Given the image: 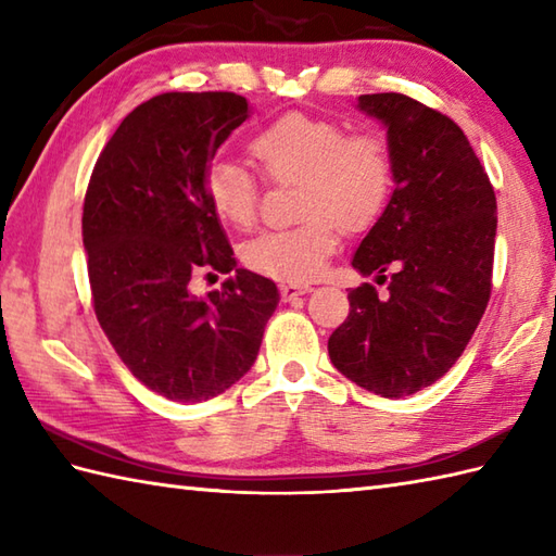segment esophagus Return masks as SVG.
I'll list each match as a JSON object with an SVG mask.
<instances>
[{
  "label": "esophagus",
  "instance_id": "34e87169",
  "mask_svg": "<svg viewBox=\"0 0 556 556\" xmlns=\"http://www.w3.org/2000/svg\"><path fill=\"white\" fill-rule=\"evenodd\" d=\"M279 291H281V299H285V301H293V299L303 296V293H308L311 287H308V285H281Z\"/></svg>",
  "mask_w": 556,
  "mask_h": 556
}]
</instances>
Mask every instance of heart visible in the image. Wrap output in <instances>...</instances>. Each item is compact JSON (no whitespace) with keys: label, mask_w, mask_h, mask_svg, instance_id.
Returning a JSON list of instances; mask_svg holds the SVG:
<instances>
[{"label":"heart","mask_w":556,"mask_h":556,"mask_svg":"<svg viewBox=\"0 0 556 556\" xmlns=\"http://www.w3.org/2000/svg\"><path fill=\"white\" fill-rule=\"evenodd\" d=\"M251 150L275 184L301 181L299 227L265 231L243 245V263L287 285L323 275L339 245V229L363 231L382 215L394 188V157L375 131H353L337 119L289 112L260 128ZM205 193L217 217L251 227L260 184L241 162L219 157L205 174Z\"/></svg>","instance_id":"heart-1"}]
</instances>
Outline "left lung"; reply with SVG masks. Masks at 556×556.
<instances>
[{"instance_id": "1", "label": "left lung", "mask_w": 556, "mask_h": 556, "mask_svg": "<svg viewBox=\"0 0 556 556\" xmlns=\"http://www.w3.org/2000/svg\"><path fill=\"white\" fill-rule=\"evenodd\" d=\"M358 108L387 126L396 188L351 265L387 291L351 289L327 351L351 382L401 399L452 368L488 308L497 198L446 114L401 92L361 96Z\"/></svg>"}]
</instances>
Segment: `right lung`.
I'll return each instance as SVG.
<instances>
[{"label":"right lung","instance_id":"1","mask_svg":"<svg viewBox=\"0 0 556 556\" xmlns=\"http://www.w3.org/2000/svg\"><path fill=\"white\" fill-rule=\"evenodd\" d=\"M236 92H162L116 128L83 203L98 323L136 380L181 404L222 394L251 370L277 285L237 275L200 300L190 279L236 268L205 174L248 119Z\"/></svg>","mask_w":556,"mask_h":556}]
</instances>
